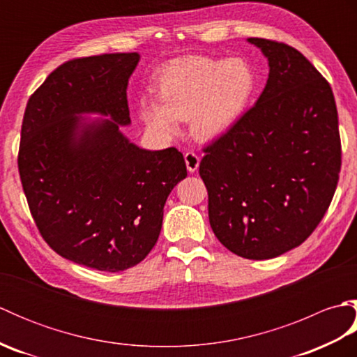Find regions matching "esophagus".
Returning a JSON list of instances; mask_svg holds the SVG:
<instances>
[{
  "instance_id": "obj_1",
  "label": "esophagus",
  "mask_w": 357,
  "mask_h": 357,
  "mask_svg": "<svg viewBox=\"0 0 357 357\" xmlns=\"http://www.w3.org/2000/svg\"><path fill=\"white\" fill-rule=\"evenodd\" d=\"M184 159H185V165H187V170H188V172H190V173H195L196 170H198L201 159H199V156H198V155L195 153V151H187L185 156H184Z\"/></svg>"
}]
</instances>
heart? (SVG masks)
<instances>
[{"label":"heart","mask_w":357,"mask_h":357,"mask_svg":"<svg viewBox=\"0 0 357 357\" xmlns=\"http://www.w3.org/2000/svg\"><path fill=\"white\" fill-rule=\"evenodd\" d=\"M257 79L247 59L231 56L179 58L156 77V101L144 98L141 116L164 135L178 130V121L190 119L199 141H215L238 124L252 102Z\"/></svg>","instance_id":"b5f03b06"}]
</instances>
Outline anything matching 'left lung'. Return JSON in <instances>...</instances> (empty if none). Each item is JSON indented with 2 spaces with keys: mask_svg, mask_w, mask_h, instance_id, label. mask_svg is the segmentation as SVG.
<instances>
[{
  "mask_svg": "<svg viewBox=\"0 0 357 357\" xmlns=\"http://www.w3.org/2000/svg\"><path fill=\"white\" fill-rule=\"evenodd\" d=\"M268 61L259 100L204 149L199 174L219 242L245 259H271L319 225L337 187L340 138L333 90L301 52L248 38Z\"/></svg>",
  "mask_w": 357,
  "mask_h": 357,
  "instance_id": "obj_1",
  "label": "left lung"
}]
</instances>
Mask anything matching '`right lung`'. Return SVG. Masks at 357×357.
<instances>
[{"label":"right lung","instance_id":"1","mask_svg":"<svg viewBox=\"0 0 357 357\" xmlns=\"http://www.w3.org/2000/svg\"><path fill=\"white\" fill-rule=\"evenodd\" d=\"M139 58L64 63L29 98L22 119L18 169L38 230L59 256L100 271L127 270L150 253L165 201L187 176L181 151L141 149L121 132Z\"/></svg>","mask_w":357,"mask_h":357}]
</instances>
